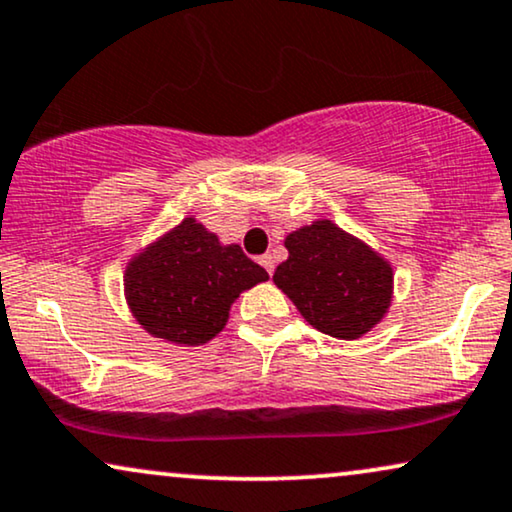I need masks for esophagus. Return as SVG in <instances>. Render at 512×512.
Returning a JSON list of instances; mask_svg holds the SVG:
<instances>
[{
  "instance_id": "esophagus-1",
  "label": "esophagus",
  "mask_w": 512,
  "mask_h": 512,
  "mask_svg": "<svg viewBox=\"0 0 512 512\" xmlns=\"http://www.w3.org/2000/svg\"><path fill=\"white\" fill-rule=\"evenodd\" d=\"M258 263H261L263 268L268 270V275H272V272H275V258H272L270 254H265V256L258 258Z\"/></svg>"
}]
</instances>
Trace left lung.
Here are the masks:
<instances>
[{"label": "left lung", "instance_id": "left-lung-1", "mask_svg": "<svg viewBox=\"0 0 512 512\" xmlns=\"http://www.w3.org/2000/svg\"><path fill=\"white\" fill-rule=\"evenodd\" d=\"M284 247L289 258L272 280L322 334L353 341L388 313L393 268L336 223L305 225Z\"/></svg>", "mask_w": 512, "mask_h": 512}]
</instances>
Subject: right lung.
I'll return each instance as SVG.
<instances>
[{
	"instance_id": "add662e5",
	"label": "right lung",
	"mask_w": 512,
	"mask_h": 512,
	"mask_svg": "<svg viewBox=\"0 0 512 512\" xmlns=\"http://www.w3.org/2000/svg\"><path fill=\"white\" fill-rule=\"evenodd\" d=\"M268 272L240 249L223 247L214 232L185 218L129 263L126 301L148 334L181 345H202L228 322L232 301Z\"/></svg>"
}]
</instances>
